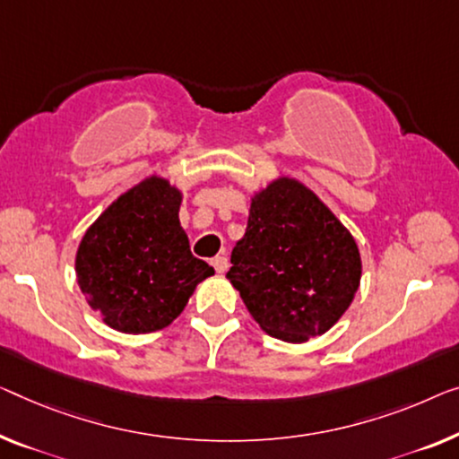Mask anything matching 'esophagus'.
Instances as JSON below:
<instances>
[{"mask_svg":"<svg viewBox=\"0 0 459 459\" xmlns=\"http://www.w3.org/2000/svg\"><path fill=\"white\" fill-rule=\"evenodd\" d=\"M212 265H214V270L218 273H224V272L229 270V259L224 257V255H216L214 259H212Z\"/></svg>","mask_w":459,"mask_h":459,"instance_id":"esophagus-1","label":"esophagus"}]
</instances>
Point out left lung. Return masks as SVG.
Returning a JSON list of instances; mask_svg holds the SVG:
<instances>
[{
	"label": "left lung",
	"instance_id": "8db88e82",
	"mask_svg": "<svg viewBox=\"0 0 459 459\" xmlns=\"http://www.w3.org/2000/svg\"><path fill=\"white\" fill-rule=\"evenodd\" d=\"M227 273L272 338L300 344L338 324L362 276L359 245L340 218L295 177L251 194L245 237Z\"/></svg>",
	"mask_w": 459,
	"mask_h": 459
}]
</instances>
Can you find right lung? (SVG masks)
<instances>
[{
	"label": "right lung",
	"mask_w": 459,
	"mask_h": 459,
	"mask_svg": "<svg viewBox=\"0 0 459 459\" xmlns=\"http://www.w3.org/2000/svg\"><path fill=\"white\" fill-rule=\"evenodd\" d=\"M183 189L148 175L113 200L86 229L76 278L91 309L121 333H150L173 324L195 286L214 268L189 251L179 221Z\"/></svg>",
	"instance_id": "obj_1"
}]
</instances>
